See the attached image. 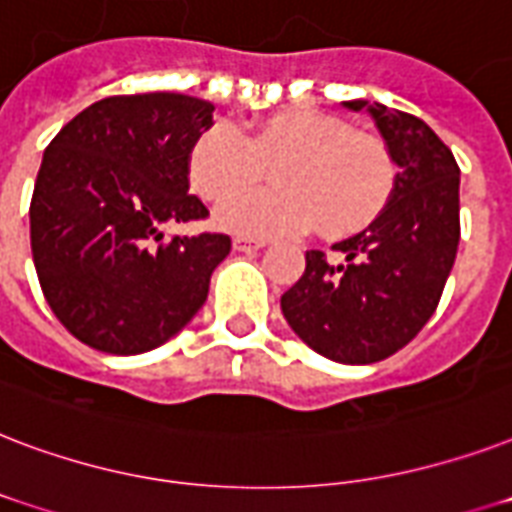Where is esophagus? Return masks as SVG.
Here are the masks:
<instances>
[{"label":"esophagus","mask_w":512,"mask_h":512,"mask_svg":"<svg viewBox=\"0 0 512 512\" xmlns=\"http://www.w3.org/2000/svg\"><path fill=\"white\" fill-rule=\"evenodd\" d=\"M232 245H235V251L251 253V251H261V248L267 245V240H253V237H235V240H232Z\"/></svg>","instance_id":"obj_1"}]
</instances>
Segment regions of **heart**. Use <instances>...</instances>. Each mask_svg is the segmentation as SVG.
I'll use <instances>...</instances> for the list:
<instances>
[{"label": "heart", "mask_w": 512, "mask_h": 512, "mask_svg": "<svg viewBox=\"0 0 512 512\" xmlns=\"http://www.w3.org/2000/svg\"><path fill=\"white\" fill-rule=\"evenodd\" d=\"M264 164L278 165L276 183L284 189L240 193ZM186 176L202 200L230 194L213 216L227 232L296 235L320 221L326 235H350L384 211L395 162L379 138L352 130L336 114L288 109L253 125L248 136L229 122H213L189 146Z\"/></svg>", "instance_id": "heart-1"}]
</instances>
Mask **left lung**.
I'll return each mask as SVG.
<instances>
[{"label":"left lung","instance_id":"obj_1","mask_svg":"<svg viewBox=\"0 0 512 512\" xmlns=\"http://www.w3.org/2000/svg\"><path fill=\"white\" fill-rule=\"evenodd\" d=\"M344 106L371 114L398 165L390 202L363 232L331 245L334 256L307 251L280 307L323 358L366 366L406 347L441 301L459 245V165L414 114L363 98Z\"/></svg>","mask_w":512,"mask_h":512}]
</instances>
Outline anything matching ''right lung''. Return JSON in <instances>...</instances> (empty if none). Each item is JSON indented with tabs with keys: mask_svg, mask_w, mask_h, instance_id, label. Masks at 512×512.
<instances>
[{
	"mask_svg": "<svg viewBox=\"0 0 512 512\" xmlns=\"http://www.w3.org/2000/svg\"><path fill=\"white\" fill-rule=\"evenodd\" d=\"M213 104L181 93L112 95L66 122L31 197V256L50 310L109 355L160 347L197 315L232 240L170 237L208 216L189 194L186 154Z\"/></svg>",
	"mask_w": 512,
	"mask_h": 512,
	"instance_id": "obj_1",
	"label": "right lung"
}]
</instances>
